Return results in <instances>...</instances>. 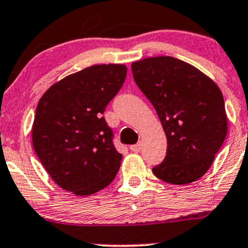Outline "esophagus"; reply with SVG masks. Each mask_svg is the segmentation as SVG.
<instances>
[{
    "label": "esophagus",
    "mask_w": 248,
    "mask_h": 248,
    "mask_svg": "<svg viewBox=\"0 0 248 248\" xmlns=\"http://www.w3.org/2000/svg\"><path fill=\"white\" fill-rule=\"evenodd\" d=\"M130 151L132 152H135V153H139V152L141 151V143H137V145H133L129 147Z\"/></svg>",
    "instance_id": "esophagus-1"
}]
</instances>
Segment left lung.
I'll list each match as a JSON object with an SVG mask.
<instances>
[{"label":"left lung","instance_id":"8db88e82","mask_svg":"<svg viewBox=\"0 0 248 248\" xmlns=\"http://www.w3.org/2000/svg\"><path fill=\"white\" fill-rule=\"evenodd\" d=\"M132 72L167 138V153L153 168L154 175L173 185L197 181L227 135L221 91L199 69L172 56L133 62Z\"/></svg>","mask_w":248,"mask_h":248}]
</instances>
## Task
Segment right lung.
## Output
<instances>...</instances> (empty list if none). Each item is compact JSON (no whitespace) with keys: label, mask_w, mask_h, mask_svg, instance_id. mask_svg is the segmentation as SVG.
Returning <instances> with one entry per match:
<instances>
[{"label":"right lung","mask_w":248,"mask_h":248,"mask_svg":"<svg viewBox=\"0 0 248 248\" xmlns=\"http://www.w3.org/2000/svg\"><path fill=\"white\" fill-rule=\"evenodd\" d=\"M127 75L124 64H96L68 75L37 103L32 146L61 188L91 195L115 178L122 155L102 114Z\"/></svg>","instance_id":"1"}]
</instances>
